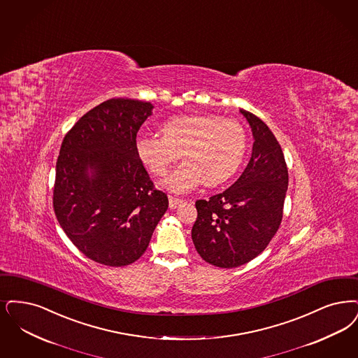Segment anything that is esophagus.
I'll return each instance as SVG.
<instances>
[{
  "label": "esophagus",
  "mask_w": 358,
  "mask_h": 358,
  "mask_svg": "<svg viewBox=\"0 0 358 358\" xmlns=\"http://www.w3.org/2000/svg\"><path fill=\"white\" fill-rule=\"evenodd\" d=\"M184 202V200H181V199H178V197H173V196H169V206L174 209V208H177L178 205H181Z\"/></svg>",
  "instance_id": "1"
}]
</instances>
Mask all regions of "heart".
<instances>
[{"label":"heart","instance_id":"b5f03b06","mask_svg":"<svg viewBox=\"0 0 358 358\" xmlns=\"http://www.w3.org/2000/svg\"><path fill=\"white\" fill-rule=\"evenodd\" d=\"M162 137L140 136L136 152L143 165L162 177L182 156L185 162L168 177L173 192L227 182L243 164L248 138L241 124L217 115H176L161 125Z\"/></svg>","mask_w":358,"mask_h":358}]
</instances>
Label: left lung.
<instances>
[{
    "label": "left lung",
    "instance_id": "obj_1",
    "mask_svg": "<svg viewBox=\"0 0 358 358\" xmlns=\"http://www.w3.org/2000/svg\"><path fill=\"white\" fill-rule=\"evenodd\" d=\"M255 137L252 158L225 192L196 201L192 240L202 259L237 268L265 250L282 221L287 166L281 145L257 115L240 110Z\"/></svg>",
    "mask_w": 358,
    "mask_h": 358
}]
</instances>
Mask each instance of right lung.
<instances>
[{"label": "right lung", "mask_w": 358, "mask_h": 358, "mask_svg": "<svg viewBox=\"0 0 358 358\" xmlns=\"http://www.w3.org/2000/svg\"><path fill=\"white\" fill-rule=\"evenodd\" d=\"M152 109L143 101H103L61 143L55 215L73 245L106 266H125L141 257L169 206L136 152L138 129Z\"/></svg>", "instance_id": "right-lung-1"}]
</instances>
